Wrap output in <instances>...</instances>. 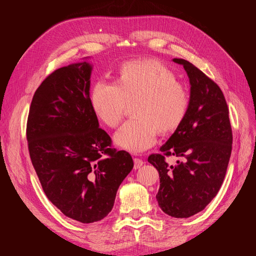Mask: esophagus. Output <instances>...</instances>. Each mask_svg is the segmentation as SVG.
<instances>
[{"label": "esophagus", "mask_w": 256, "mask_h": 256, "mask_svg": "<svg viewBox=\"0 0 256 256\" xmlns=\"http://www.w3.org/2000/svg\"><path fill=\"white\" fill-rule=\"evenodd\" d=\"M134 168L136 170H138V168H140L143 164H144V161L142 160V159H140V158H134Z\"/></svg>", "instance_id": "1"}]
</instances>
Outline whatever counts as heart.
I'll return each instance as SVG.
<instances>
[{
	"instance_id": "obj_1",
	"label": "heart",
	"mask_w": 256,
	"mask_h": 256,
	"mask_svg": "<svg viewBox=\"0 0 256 256\" xmlns=\"http://www.w3.org/2000/svg\"><path fill=\"white\" fill-rule=\"evenodd\" d=\"M134 102L136 118L122 124L114 142L122 150L140 154L156 144L158 130L171 132L180 125L189 109L190 95L172 70L154 60L124 64L118 83L100 80L92 90L95 114L111 128L118 125L127 104Z\"/></svg>"
}]
</instances>
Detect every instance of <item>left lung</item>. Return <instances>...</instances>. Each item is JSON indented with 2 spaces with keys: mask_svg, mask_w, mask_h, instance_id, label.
Here are the masks:
<instances>
[{
  "mask_svg": "<svg viewBox=\"0 0 256 256\" xmlns=\"http://www.w3.org/2000/svg\"><path fill=\"white\" fill-rule=\"evenodd\" d=\"M184 66L190 82V104L182 122L160 154L148 162L157 168L160 188L156 196L159 207L174 218H189L216 196L228 166L233 134L228 108L218 84L190 62L174 58ZM181 158L168 166L165 156Z\"/></svg>",
  "mask_w": 256,
  "mask_h": 256,
  "instance_id": "left-lung-1",
  "label": "left lung"
}]
</instances>
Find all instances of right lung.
<instances>
[{
  "label": "right lung",
  "mask_w": 256,
  "mask_h": 256,
  "mask_svg": "<svg viewBox=\"0 0 256 256\" xmlns=\"http://www.w3.org/2000/svg\"><path fill=\"white\" fill-rule=\"evenodd\" d=\"M92 65L56 69L35 92L26 138L30 157L50 202L81 223L104 219L134 168L126 150L112 148L90 98Z\"/></svg>",
  "instance_id": "right-lung-1"
}]
</instances>
